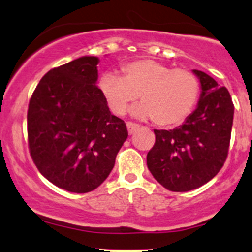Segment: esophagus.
<instances>
[{"mask_svg":"<svg viewBox=\"0 0 252 252\" xmlns=\"http://www.w3.org/2000/svg\"><path fill=\"white\" fill-rule=\"evenodd\" d=\"M126 128H128V132L130 135L134 134V131H136L138 128H140V126L136 123H132V122H128L126 123Z\"/></svg>","mask_w":252,"mask_h":252,"instance_id":"34e87169","label":"esophagus"}]
</instances>
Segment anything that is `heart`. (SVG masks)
Listing matches in <instances>:
<instances>
[{
  "mask_svg": "<svg viewBox=\"0 0 252 252\" xmlns=\"http://www.w3.org/2000/svg\"><path fill=\"white\" fill-rule=\"evenodd\" d=\"M122 77L104 73L99 89L114 114L124 115L137 100L134 110L141 118H154L158 126L181 123L194 108L200 83L192 71L172 68L152 59L136 60L121 68Z\"/></svg>",
  "mask_w": 252,
  "mask_h": 252,
  "instance_id": "obj_1",
  "label": "heart"
}]
</instances>
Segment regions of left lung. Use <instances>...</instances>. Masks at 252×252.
<instances>
[{
	"label": "left lung",
	"instance_id": "left-lung-1",
	"mask_svg": "<svg viewBox=\"0 0 252 252\" xmlns=\"http://www.w3.org/2000/svg\"><path fill=\"white\" fill-rule=\"evenodd\" d=\"M201 97L185 123L173 130H154L155 143L147 154V166L155 180L172 192L202 186L224 166L230 147L233 103L230 92L205 72Z\"/></svg>",
	"mask_w": 252,
	"mask_h": 252
}]
</instances>
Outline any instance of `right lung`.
Segmentation results:
<instances>
[{"label":"right lung","instance_id":"1","mask_svg":"<svg viewBox=\"0 0 252 252\" xmlns=\"http://www.w3.org/2000/svg\"><path fill=\"white\" fill-rule=\"evenodd\" d=\"M97 57H82L41 78L27 112L28 148L39 172L59 189L88 193L108 178L128 137L100 89Z\"/></svg>","mask_w":252,"mask_h":252}]
</instances>
